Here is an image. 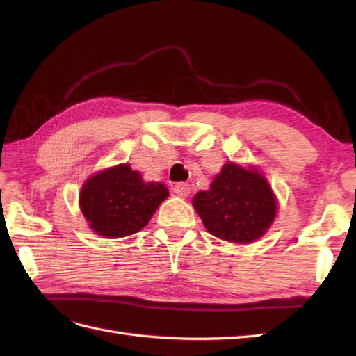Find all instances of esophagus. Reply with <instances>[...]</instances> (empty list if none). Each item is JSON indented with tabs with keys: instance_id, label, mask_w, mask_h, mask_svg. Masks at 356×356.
I'll return each instance as SVG.
<instances>
[{
	"instance_id": "esophagus-1",
	"label": "esophagus",
	"mask_w": 356,
	"mask_h": 356,
	"mask_svg": "<svg viewBox=\"0 0 356 356\" xmlns=\"http://www.w3.org/2000/svg\"><path fill=\"white\" fill-rule=\"evenodd\" d=\"M174 191L178 196L187 197L190 195V184H187V182H177V184L174 186Z\"/></svg>"
}]
</instances>
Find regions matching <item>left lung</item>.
Wrapping results in <instances>:
<instances>
[{
    "instance_id": "8db88e82",
    "label": "left lung",
    "mask_w": 356,
    "mask_h": 356,
    "mask_svg": "<svg viewBox=\"0 0 356 356\" xmlns=\"http://www.w3.org/2000/svg\"><path fill=\"white\" fill-rule=\"evenodd\" d=\"M193 204L211 234L234 243L261 238L276 215L273 191L264 177L234 163L224 165L211 188L199 191Z\"/></svg>"
}]
</instances>
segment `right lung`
<instances>
[{
  "instance_id": "right-lung-1",
  "label": "right lung",
  "mask_w": 356,
  "mask_h": 356,
  "mask_svg": "<svg viewBox=\"0 0 356 356\" xmlns=\"http://www.w3.org/2000/svg\"><path fill=\"white\" fill-rule=\"evenodd\" d=\"M168 195L163 184H145L129 165H118L86 181L80 208L92 230L105 238H124L145 227Z\"/></svg>"
}]
</instances>
